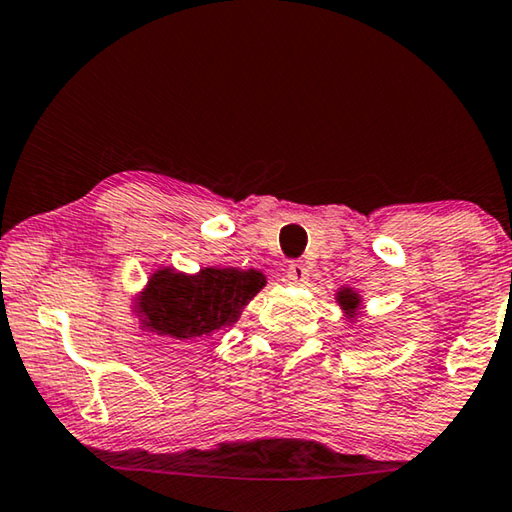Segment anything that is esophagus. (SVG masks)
<instances>
[{
	"label": "esophagus",
	"instance_id": "obj_1",
	"mask_svg": "<svg viewBox=\"0 0 512 512\" xmlns=\"http://www.w3.org/2000/svg\"><path fill=\"white\" fill-rule=\"evenodd\" d=\"M285 278H287L289 285H303V282L307 280L305 264H303V262H291V264L287 266Z\"/></svg>",
	"mask_w": 512,
	"mask_h": 512
}]
</instances>
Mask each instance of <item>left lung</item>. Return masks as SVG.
<instances>
[{"mask_svg":"<svg viewBox=\"0 0 512 512\" xmlns=\"http://www.w3.org/2000/svg\"><path fill=\"white\" fill-rule=\"evenodd\" d=\"M337 303L342 305V310L346 312L348 319H351V316H355V310H358V307H360V296L355 294L353 289L344 287L342 291H337Z\"/></svg>","mask_w":512,"mask_h":512,"instance_id":"8db88e82","label":"left lung"}]
</instances>
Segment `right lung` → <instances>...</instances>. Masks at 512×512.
<instances>
[{
	"label": "right lung",
	"instance_id": "add662e5",
	"mask_svg": "<svg viewBox=\"0 0 512 512\" xmlns=\"http://www.w3.org/2000/svg\"><path fill=\"white\" fill-rule=\"evenodd\" d=\"M266 278L255 269L209 266L196 275L161 269L150 278L136 310L143 328L173 339L202 337L232 326Z\"/></svg>",
	"mask_w": 512,
	"mask_h": 512
}]
</instances>
